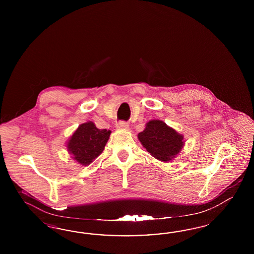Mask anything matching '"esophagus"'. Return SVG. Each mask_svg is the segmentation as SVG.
<instances>
[{
  "label": "esophagus",
  "mask_w": 254,
  "mask_h": 254,
  "mask_svg": "<svg viewBox=\"0 0 254 254\" xmlns=\"http://www.w3.org/2000/svg\"><path fill=\"white\" fill-rule=\"evenodd\" d=\"M128 127H129L128 124L126 123L124 121H121V122H118V123L116 124V127L119 128V129H127Z\"/></svg>",
  "instance_id": "34e87169"
}]
</instances>
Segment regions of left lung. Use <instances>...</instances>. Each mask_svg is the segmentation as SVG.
<instances>
[{"instance_id": "left-lung-1", "label": "left lung", "mask_w": 254, "mask_h": 254, "mask_svg": "<svg viewBox=\"0 0 254 254\" xmlns=\"http://www.w3.org/2000/svg\"><path fill=\"white\" fill-rule=\"evenodd\" d=\"M138 138L151 155L160 161H170L185 145L184 136L161 120H151Z\"/></svg>"}]
</instances>
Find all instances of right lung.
Masks as SVG:
<instances>
[{
    "mask_svg": "<svg viewBox=\"0 0 254 254\" xmlns=\"http://www.w3.org/2000/svg\"><path fill=\"white\" fill-rule=\"evenodd\" d=\"M110 134L111 131L99 129L91 121L82 124L69 138L68 152L79 164L87 166L103 152Z\"/></svg>",
    "mask_w": 254,
    "mask_h": 254,
    "instance_id": "1",
    "label": "right lung"
}]
</instances>
